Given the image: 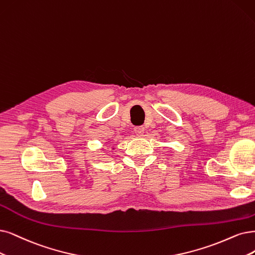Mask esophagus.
I'll list each match as a JSON object with an SVG mask.
<instances>
[{
    "mask_svg": "<svg viewBox=\"0 0 255 255\" xmlns=\"http://www.w3.org/2000/svg\"><path fill=\"white\" fill-rule=\"evenodd\" d=\"M144 131H145V128L143 126H136V127H134V133L137 136H142L144 134Z\"/></svg>",
    "mask_w": 255,
    "mask_h": 255,
    "instance_id": "obj_1",
    "label": "esophagus"
}]
</instances>
